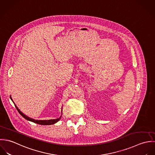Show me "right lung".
Instances as JSON below:
<instances>
[{"label": "right lung", "instance_id": "1", "mask_svg": "<svg viewBox=\"0 0 155 155\" xmlns=\"http://www.w3.org/2000/svg\"><path fill=\"white\" fill-rule=\"evenodd\" d=\"M10 97H11V100L12 101V98H11V96H10ZM12 102H14L13 101H12ZM14 105H15V107H16L17 111H18V113L21 114V116H23L25 119H26V120H29V121H31L32 122L35 123V124H41V125H50V124H56V122H58L60 120V119H61V117L60 118L57 119H53V120H34V119H32L31 118H30V117L26 116L25 114H24L22 112H21V111H20V110L18 108V107L16 106V105L15 104L14 102Z\"/></svg>", "mask_w": 155, "mask_h": 155}]
</instances>
